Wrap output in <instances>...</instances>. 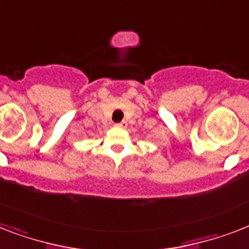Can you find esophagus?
I'll list each match as a JSON object with an SVG mask.
<instances>
[{
  "label": "esophagus",
  "mask_w": 249,
  "mask_h": 249,
  "mask_svg": "<svg viewBox=\"0 0 249 249\" xmlns=\"http://www.w3.org/2000/svg\"><path fill=\"white\" fill-rule=\"evenodd\" d=\"M116 127H118V128H126L127 122L126 121H122V122H120V123H116Z\"/></svg>",
  "instance_id": "1"
}]
</instances>
